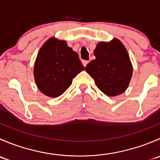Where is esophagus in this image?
<instances>
[{
  "mask_svg": "<svg viewBox=\"0 0 160 160\" xmlns=\"http://www.w3.org/2000/svg\"><path fill=\"white\" fill-rule=\"evenodd\" d=\"M88 62H88V61H87V60H83V61H82V63H83V67H86L87 65H88Z\"/></svg>",
  "mask_w": 160,
  "mask_h": 160,
  "instance_id": "esophagus-1",
  "label": "esophagus"
}]
</instances>
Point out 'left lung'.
<instances>
[{
    "mask_svg": "<svg viewBox=\"0 0 160 160\" xmlns=\"http://www.w3.org/2000/svg\"><path fill=\"white\" fill-rule=\"evenodd\" d=\"M96 59L87 65V72L104 94L115 97L124 93L129 85L133 67L127 49L114 38L108 42H100L94 52Z\"/></svg>",
    "mask_w": 160,
    "mask_h": 160,
    "instance_id": "obj_1",
    "label": "left lung"
}]
</instances>
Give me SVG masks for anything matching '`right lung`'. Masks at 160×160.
<instances>
[{"label": "right lung", "instance_id": "right-lung-1", "mask_svg": "<svg viewBox=\"0 0 160 160\" xmlns=\"http://www.w3.org/2000/svg\"><path fill=\"white\" fill-rule=\"evenodd\" d=\"M83 70L84 67L78 54L67 46V42L52 37L38 51L33 72L40 91L50 98H57Z\"/></svg>", "mask_w": 160, "mask_h": 160}]
</instances>
